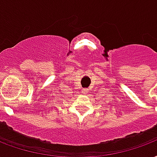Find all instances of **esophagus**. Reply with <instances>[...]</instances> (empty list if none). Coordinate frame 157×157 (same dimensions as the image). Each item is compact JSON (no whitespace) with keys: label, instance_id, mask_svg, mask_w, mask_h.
<instances>
[{"label":"esophagus","instance_id":"34e87169","mask_svg":"<svg viewBox=\"0 0 157 157\" xmlns=\"http://www.w3.org/2000/svg\"><path fill=\"white\" fill-rule=\"evenodd\" d=\"M82 92L85 94H86L87 93V89H83V90H82Z\"/></svg>","mask_w":157,"mask_h":157}]
</instances>
